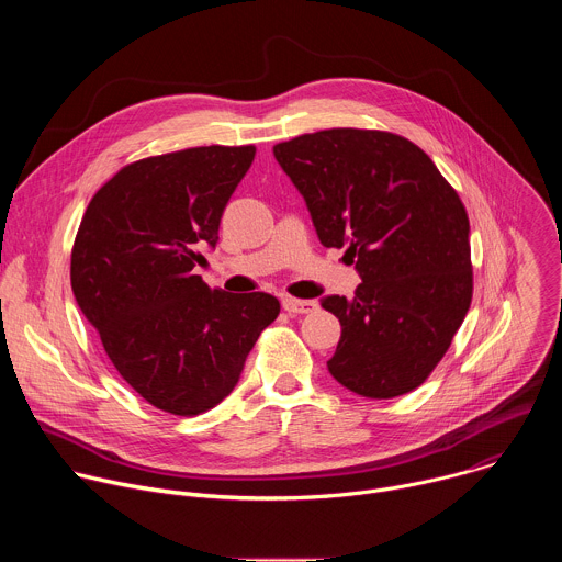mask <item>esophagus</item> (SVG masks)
Returning a JSON list of instances; mask_svg holds the SVG:
<instances>
[{
  "instance_id": "34e87169",
  "label": "esophagus",
  "mask_w": 562,
  "mask_h": 562,
  "mask_svg": "<svg viewBox=\"0 0 562 562\" xmlns=\"http://www.w3.org/2000/svg\"><path fill=\"white\" fill-rule=\"evenodd\" d=\"M282 306L293 313V315H302V313H311L317 304L315 300H297V297H291V295H284L282 297Z\"/></svg>"
}]
</instances>
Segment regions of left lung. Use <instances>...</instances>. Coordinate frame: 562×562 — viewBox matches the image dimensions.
Listing matches in <instances>:
<instances>
[{
  "label": "left lung",
  "instance_id": "8db88e82",
  "mask_svg": "<svg viewBox=\"0 0 562 562\" xmlns=\"http://www.w3.org/2000/svg\"><path fill=\"white\" fill-rule=\"evenodd\" d=\"M319 243L347 249L353 300L323 304L342 327L331 375L364 397L420 386L447 353L473 295L469 217L431 157L403 135L327 128L273 146Z\"/></svg>",
  "mask_w": 562,
  "mask_h": 562
}]
</instances>
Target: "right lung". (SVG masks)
<instances>
[{"instance_id": "add662e5", "label": "right lung", "mask_w": 562, "mask_h": 562, "mask_svg": "<svg viewBox=\"0 0 562 562\" xmlns=\"http://www.w3.org/2000/svg\"><path fill=\"white\" fill-rule=\"evenodd\" d=\"M256 146H195L120 169L89 202L70 286L106 356L148 405L200 416L233 391L278 297L211 289L195 265Z\"/></svg>"}]
</instances>
